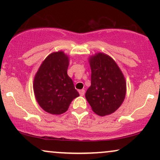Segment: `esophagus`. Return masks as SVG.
Instances as JSON below:
<instances>
[{"label":"esophagus","instance_id":"obj_1","mask_svg":"<svg viewBox=\"0 0 160 160\" xmlns=\"http://www.w3.org/2000/svg\"><path fill=\"white\" fill-rule=\"evenodd\" d=\"M78 92H79V94H80V95H82V96H83L84 95V92H85V90L84 89H81V90H79L78 91Z\"/></svg>","mask_w":160,"mask_h":160}]
</instances>
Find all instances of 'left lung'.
<instances>
[{"label":"left lung","mask_w":160,"mask_h":160,"mask_svg":"<svg viewBox=\"0 0 160 160\" xmlns=\"http://www.w3.org/2000/svg\"><path fill=\"white\" fill-rule=\"evenodd\" d=\"M90 67L91 86L85 97L98 115L111 114L119 108L125 98L123 74L115 61L102 53L91 58Z\"/></svg>","instance_id":"obj_1"}]
</instances>
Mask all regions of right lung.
<instances>
[{"label":"right lung","instance_id":"1","mask_svg":"<svg viewBox=\"0 0 160 160\" xmlns=\"http://www.w3.org/2000/svg\"><path fill=\"white\" fill-rule=\"evenodd\" d=\"M68 58L62 52L49 54L41 65L34 78L33 89L37 102L47 112L61 114L68 109L79 94L68 76Z\"/></svg>","mask_w":160,"mask_h":160}]
</instances>
